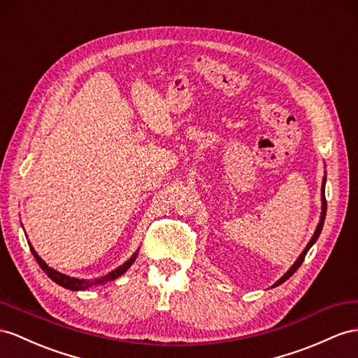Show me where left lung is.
I'll use <instances>...</instances> for the list:
<instances>
[{"label":"left lung","instance_id":"1","mask_svg":"<svg viewBox=\"0 0 358 358\" xmlns=\"http://www.w3.org/2000/svg\"><path fill=\"white\" fill-rule=\"evenodd\" d=\"M325 181H327V177H324V180H322V213H320V219H319V224H317V227H316V231H315V234H313V237H311L310 239V242L307 243V246H306V250L301 252V255L298 257V260L292 264L290 266V269L282 275V277L273 284L272 287H277V286H280L281 282H284L286 280H289L293 273H295L296 271H298V268L301 266L302 264V262H304V259H306V255H307V252H308V250L311 248V246H313V243L317 241V237H319V234H320V231H322V227H324V221H325V215H327V199H325Z\"/></svg>","mask_w":358,"mask_h":358}]
</instances>
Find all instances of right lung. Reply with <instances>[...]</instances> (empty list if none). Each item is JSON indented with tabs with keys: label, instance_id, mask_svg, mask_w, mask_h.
<instances>
[{
	"label": "right lung",
	"instance_id": "obj_1",
	"mask_svg": "<svg viewBox=\"0 0 358 358\" xmlns=\"http://www.w3.org/2000/svg\"><path fill=\"white\" fill-rule=\"evenodd\" d=\"M30 250H31V254L34 255V259H36V262L39 263V266L42 268V271H45L48 273V277L54 281V282H57L59 286H62V287H65V289H69V290H86V289H89V287H92V286H96V284H104V282H107V281H113V280H116V278H119L121 277L122 273H125L127 272V269L131 266V264L134 263V260H136V257H137V251L131 255L130 259H128L124 264H121V266L119 268H116L115 271H112V272H108L107 275H104V277H99V278H94V280H80V278H74V277H69V275H65V273H62V272H59V271H56V269H52V268H50L47 263H45L39 255H38V252L34 251V248L33 246L30 245Z\"/></svg>",
	"mask_w": 358,
	"mask_h": 358
}]
</instances>
